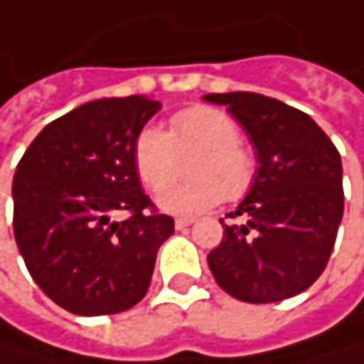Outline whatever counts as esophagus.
Wrapping results in <instances>:
<instances>
[{
	"mask_svg": "<svg viewBox=\"0 0 364 364\" xmlns=\"http://www.w3.org/2000/svg\"><path fill=\"white\" fill-rule=\"evenodd\" d=\"M190 224H192V220H190V218H176V220H174L176 230H183V228H188Z\"/></svg>",
	"mask_w": 364,
	"mask_h": 364,
	"instance_id": "obj_1",
	"label": "esophagus"
}]
</instances>
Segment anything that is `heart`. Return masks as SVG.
Instances as JSON below:
<instances>
[{"label":"heart","instance_id":"heart-1","mask_svg":"<svg viewBox=\"0 0 364 364\" xmlns=\"http://www.w3.org/2000/svg\"><path fill=\"white\" fill-rule=\"evenodd\" d=\"M242 132L226 112L194 105L170 118V134L144 127L134 144L138 174L153 192L171 185L190 154L195 176L159 196V205L176 215H196L218 203L244 198L257 176V161L240 144Z\"/></svg>","mask_w":364,"mask_h":364}]
</instances>
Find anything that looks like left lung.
I'll list each match as a JSON object with an SVG mask.
<instances>
[{"label": "left lung", "mask_w": 364, "mask_h": 364, "mask_svg": "<svg viewBox=\"0 0 364 364\" xmlns=\"http://www.w3.org/2000/svg\"><path fill=\"white\" fill-rule=\"evenodd\" d=\"M226 105L257 151L259 170L207 257L220 287L242 302L294 298L321 276L343 218L341 155L304 112L257 92L207 95Z\"/></svg>", "instance_id": "left-lung-1"}]
</instances>
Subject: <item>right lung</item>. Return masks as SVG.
I'll use <instances>...</instances> for the list:
<instances>
[{
  "label": "right lung",
  "instance_id": "1",
  "mask_svg": "<svg viewBox=\"0 0 364 364\" xmlns=\"http://www.w3.org/2000/svg\"><path fill=\"white\" fill-rule=\"evenodd\" d=\"M161 103L99 99L49 122L21 157L14 240L38 287L75 315H114L149 291L174 220L140 188L134 144ZM118 210L124 220H114Z\"/></svg>",
  "mask_w": 364,
  "mask_h": 364
}]
</instances>
